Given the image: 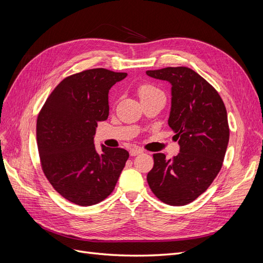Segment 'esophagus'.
<instances>
[{
  "mask_svg": "<svg viewBox=\"0 0 263 263\" xmlns=\"http://www.w3.org/2000/svg\"><path fill=\"white\" fill-rule=\"evenodd\" d=\"M142 153H143V151L140 149V148H132V149L130 151V155H131V156H137V155H140V154H142Z\"/></svg>",
  "mask_w": 263,
  "mask_h": 263,
  "instance_id": "34e87169",
  "label": "esophagus"
}]
</instances>
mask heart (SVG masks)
Segmentation results:
<instances>
[{
	"instance_id": "obj_1",
	"label": "heart",
	"mask_w": 263,
	"mask_h": 263,
	"mask_svg": "<svg viewBox=\"0 0 263 263\" xmlns=\"http://www.w3.org/2000/svg\"><path fill=\"white\" fill-rule=\"evenodd\" d=\"M156 91H159V90L156 87H154L153 85H149V84H144V85H141L138 88V94H139L140 99L143 97H146L151 94H154V92H156Z\"/></svg>"
}]
</instances>
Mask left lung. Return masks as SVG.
<instances>
[{
	"mask_svg": "<svg viewBox=\"0 0 263 263\" xmlns=\"http://www.w3.org/2000/svg\"><path fill=\"white\" fill-rule=\"evenodd\" d=\"M172 84L168 124L176 132L180 153L167 159L156 153L147 174L151 190L169 205H185L205 192L221 171L230 141L227 111L217 90L185 66L147 71Z\"/></svg>",
	"mask_w": 263,
	"mask_h": 263,
	"instance_id": "obj_1",
	"label": "left lung"
}]
</instances>
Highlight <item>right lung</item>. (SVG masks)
I'll return each instance as SVG.
<instances>
[{
    "label": "right lung",
    "mask_w": 263,
    "mask_h": 263,
    "mask_svg": "<svg viewBox=\"0 0 263 263\" xmlns=\"http://www.w3.org/2000/svg\"><path fill=\"white\" fill-rule=\"evenodd\" d=\"M126 73L90 69L65 78L52 90L37 118L40 165L53 189L74 204L89 206L116 187L129 152L103 145L94 135L109 115L108 92Z\"/></svg>",
    "instance_id": "add662e5"
}]
</instances>
